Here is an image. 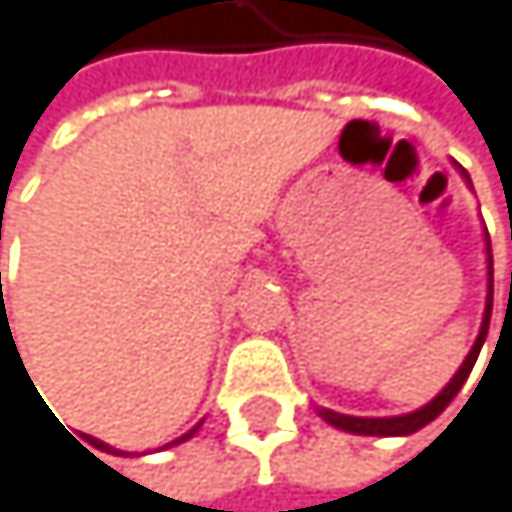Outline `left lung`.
Here are the masks:
<instances>
[{
	"mask_svg": "<svg viewBox=\"0 0 512 512\" xmlns=\"http://www.w3.org/2000/svg\"><path fill=\"white\" fill-rule=\"evenodd\" d=\"M488 321H491V244H488V299H485V315H482L479 337H476L470 355L463 358V364L457 367V374L451 377V383L433 398V402L411 411V414H402V417H349V414H337V411H327V408H321V417L330 426L346 429V433H355V436H411V433H417V429H423L426 423H433L454 402V395L460 392V386L467 383L473 364H476V358L482 352V343L488 337Z\"/></svg>",
	"mask_w": 512,
	"mask_h": 512,
	"instance_id": "left-lung-1",
	"label": "left lung"
}]
</instances>
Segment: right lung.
<instances>
[{"label": "right lung", "mask_w": 512, "mask_h": 512, "mask_svg": "<svg viewBox=\"0 0 512 512\" xmlns=\"http://www.w3.org/2000/svg\"><path fill=\"white\" fill-rule=\"evenodd\" d=\"M197 429H200V423H197V426H194V429H191V433H185V436H182V439H175V442H172V445H179V442H185V439H191V436H194V433H197ZM95 445H98V448H104V451H114V448H107V445H101V442H95Z\"/></svg>", "instance_id": "obj_1"}]
</instances>
